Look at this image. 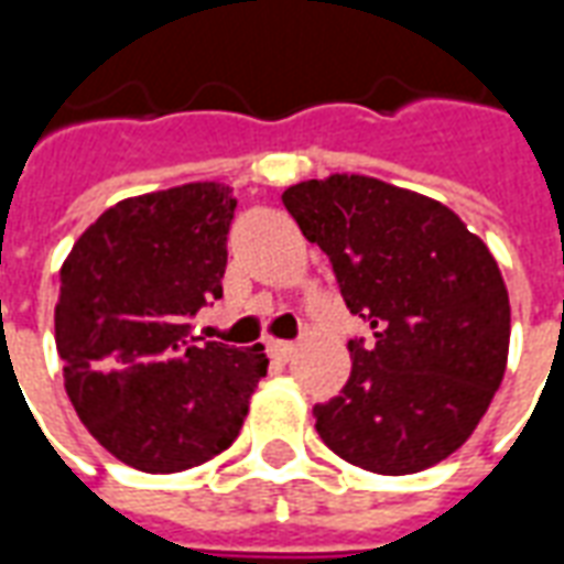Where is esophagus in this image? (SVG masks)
I'll use <instances>...</instances> for the list:
<instances>
[{"label":"esophagus","mask_w":564,"mask_h":564,"mask_svg":"<svg viewBox=\"0 0 564 564\" xmlns=\"http://www.w3.org/2000/svg\"><path fill=\"white\" fill-rule=\"evenodd\" d=\"M295 350H299V347H295L293 341H271L269 344L271 359H278V362H290V359L295 356Z\"/></svg>","instance_id":"obj_1"}]
</instances>
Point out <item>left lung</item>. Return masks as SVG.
<instances>
[{"label":"left lung","mask_w":564,"mask_h":564,"mask_svg":"<svg viewBox=\"0 0 564 564\" xmlns=\"http://www.w3.org/2000/svg\"><path fill=\"white\" fill-rule=\"evenodd\" d=\"M307 241L329 257L350 314V380L314 404L317 432L375 474H414L471 435L505 378L510 302L486 245L435 198L362 174L283 193Z\"/></svg>","instance_id":"1"}]
</instances>
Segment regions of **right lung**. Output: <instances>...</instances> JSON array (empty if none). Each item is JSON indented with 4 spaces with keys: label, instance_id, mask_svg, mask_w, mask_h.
<instances>
[{
    "label": "right lung",
    "instance_id": "obj_1",
    "mask_svg": "<svg viewBox=\"0 0 564 564\" xmlns=\"http://www.w3.org/2000/svg\"><path fill=\"white\" fill-rule=\"evenodd\" d=\"M229 186L123 198L80 235L59 271L56 354L80 423L148 474L186 471L232 444L269 359L198 347L193 317L223 295Z\"/></svg>",
    "mask_w": 564,
    "mask_h": 564
}]
</instances>
